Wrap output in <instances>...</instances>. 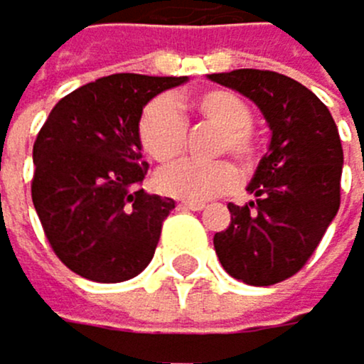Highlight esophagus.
<instances>
[{
    "label": "esophagus",
    "instance_id": "obj_1",
    "mask_svg": "<svg viewBox=\"0 0 364 364\" xmlns=\"http://www.w3.org/2000/svg\"><path fill=\"white\" fill-rule=\"evenodd\" d=\"M178 206L186 208V210H203V208H206V203H203V201H181Z\"/></svg>",
    "mask_w": 364,
    "mask_h": 364
}]
</instances>
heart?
<instances>
[{
    "instance_id": "obj_1",
    "label": "heart",
    "mask_w": 364,
    "mask_h": 364,
    "mask_svg": "<svg viewBox=\"0 0 364 364\" xmlns=\"http://www.w3.org/2000/svg\"><path fill=\"white\" fill-rule=\"evenodd\" d=\"M203 119L218 127L213 154H231L245 169L254 167L258 158V138L251 127V108L242 97L210 87L192 97L154 99L140 113L138 142L146 158L167 165L183 154L186 119ZM237 183V169L231 161L195 163L181 161L156 174V188L167 197L186 201H208L233 190Z\"/></svg>"
}]
</instances>
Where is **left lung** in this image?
<instances>
[{
	"mask_svg": "<svg viewBox=\"0 0 364 364\" xmlns=\"http://www.w3.org/2000/svg\"><path fill=\"white\" fill-rule=\"evenodd\" d=\"M208 79L251 99L272 131L247 186L254 201L228 203L231 224L215 233V254L247 285L281 283L306 265L338 215L344 163L338 127L317 95L285 74L233 70Z\"/></svg>",
	"mask_w": 364,
	"mask_h": 364,
	"instance_id": "left-lung-1",
	"label": "left lung"
}]
</instances>
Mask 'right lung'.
Instances as JSON below:
<instances>
[{"label": "right lung", "instance_id": "add662e5", "mask_svg": "<svg viewBox=\"0 0 364 364\" xmlns=\"http://www.w3.org/2000/svg\"><path fill=\"white\" fill-rule=\"evenodd\" d=\"M188 76L110 74L51 108L33 144V206L54 254L97 283L129 281L149 265L174 199L140 188L142 108Z\"/></svg>", "mask_w": 364, "mask_h": 364}]
</instances>
